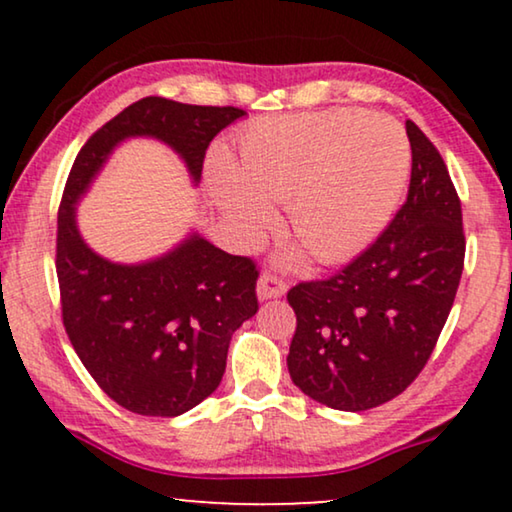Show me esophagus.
<instances>
[{"label": "esophagus", "instance_id": "1", "mask_svg": "<svg viewBox=\"0 0 512 512\" xmlns=\"http://www.w3.org/2000/svg\"><path fill=\"white\" fill-rule=\"evenodd\" d=\"M286 293V282L282 277H277L275 272H263L261 279H258V298H279Z\"/></svg>", "mask_w": 512, "mask_h": 512}]
</instances>
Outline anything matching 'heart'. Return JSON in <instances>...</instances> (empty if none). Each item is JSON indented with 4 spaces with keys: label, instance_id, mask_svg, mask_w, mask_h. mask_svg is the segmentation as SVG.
<instances>
[{
    "label": "heart",
    "instance_id": "heart-1",
    "mask_svg": "<svg viewBox=\"0 0 512 512\" xmlns=\"http://www.w3.org/2000/svg\"><path fill=\"white\" fill-rule=\"evenodd\" d=\"M410 174V142L384 114L328 109L272 116L237 139L235 167L209 163L219 205L247 230L289 205L291 235L319 263L361 251L387 226Z\"/></svg>",
    "mask_w": 512,
    "mask_h": 512
}]
</instances>
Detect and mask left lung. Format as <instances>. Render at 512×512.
<instances>
[{
	"instance_id": "8db88e82",
	"label": "left lung",
	"mask_w": 512,
	"mask_h": 512,
	"mask_svg": "<svg viewBox=\"0 0 512 512\" xmlns=\"http://www.w3.org/2000/svg\"><path fill=\"white\" fill-rule=\"evenodd\" d=\"M412 172L408 200L384 233L326 279L300 282L291 380L333 410L361 412L415 382L436 347L464 270L461 200L436 146L405 123Z\"/></svg>"
}]
</instances>
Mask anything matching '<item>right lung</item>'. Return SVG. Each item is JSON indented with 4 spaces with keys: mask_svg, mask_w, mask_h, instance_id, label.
Here are the masks:
<instances>
[{
    "mask_svg": "<svg viewBox=\"0 0 512 512\" xmlns=\"http://www.w3.org/2000/svg\"><path fill=\"white\" fill-rule=\"evenodd\" d=\"M244 114L144 97L93 132L69 170L55 240L62 324L104 394L137 415H184L219 387L230 338L258 310V265L198 235L156 261L109 263L81 240L74 205L125 137L170 144L198 181L209 142Z\"/></svg>",
    "mask_w": 512,
    "mask_h": 512,
    "instance_id": "right-lung-1",
    "label": "right lung"
}]
</instances>
